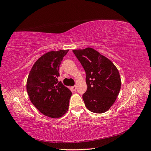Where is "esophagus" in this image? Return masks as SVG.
<instances>
[{
  "mask_svg": "<svg viewBox=\"0 0 151 151\" xmlns=\"http://www.w3.org/2000/svg\"><path fill=\"white\" fill-rule=\"evenodd\" d=\"M71 88H72V90H73V91H76V85L73 86Z\"/></svg>",
  "mask_w": 151,
  "mask_h": 151,
  "instance_id": "34e87169",
  "label": "esophagus"
}]
</instances>
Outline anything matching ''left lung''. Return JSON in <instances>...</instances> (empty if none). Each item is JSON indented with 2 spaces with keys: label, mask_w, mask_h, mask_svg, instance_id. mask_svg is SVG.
<instances>
[{
  "label": "left lung",
  "mask_w": 151,
  "mask_h": 151,
  "mask_svg": "<svg viewBox=\"0 0 151 151\" xmlns=\"http://www.w3.org/2000/svg\"><path fill=\"white\" fill-rule=\"evenodd\" d=\"M86 73L87 89L82 96L87 108L95 113L108 110L121 88L118 69L109 59L92 48L73 50Z\"/></svg>",
  "instance_id": "left-lung-1"
}]
</instances>
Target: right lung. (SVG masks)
<instances>
[{
  "label": "right lung",
  "instance_id": "right-lung-1",
  "mask_svg": "<svg viewBox=\"0 0 151 151\" xmlns=\"http://www.w3.org/2000/svg\"><path fill=\"white\" fill-rule=\"evenodd\" d=\"M69 50L50 51L34 64L27 80V90L32 104L40 113L52 118L68 110L71 92L61 81L59 66Z\"/></svg>",
  "mask_w": 151,
  "mask_h": 151
}]
</instances>
